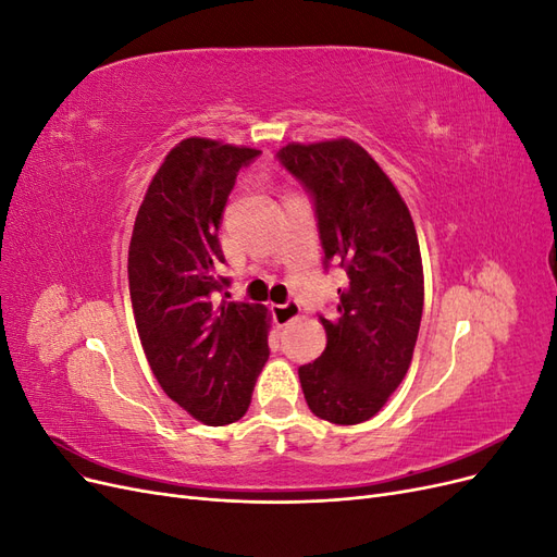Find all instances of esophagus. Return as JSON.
I'll use <instances>...</instances> for the list:
<instances>
[{
  "label": "esophagus",
  "mask_w": 557,
  "mask_h": 557,
  "mask_svg": "<svg viewBox=\"0 0 557 557\" xmlns=\"http://www.w3.org/2000/svg\"><path fill=\"white\" fill-rule=\"evenodd\" d=\"M272 313H274L276 325H278V327H285V325H290L293 320L299 318L301 309H299L297 301H288V305H276V307H272Z\"/></svg>",
  "instance_id": "34e87169"
}]
</instances>
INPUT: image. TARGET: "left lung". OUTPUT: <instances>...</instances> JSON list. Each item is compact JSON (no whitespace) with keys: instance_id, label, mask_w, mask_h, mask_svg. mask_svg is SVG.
<instances>
[{"instance_id":"8db88e82","label":"left lung","mask_w":557,"mask_h":557,"mask_svg":"<svg viewBox=\"0 0 557 557\" xmlns=\"http://www.w3.org/2000/svg\"><path fill=\"white\" fill-rule=\"evenodd\" d=\"M285 170L315 199L325 264L348 283L336 318H320L327 346L299 367L311 413L334 425L376 416L407 376L423 315L425 281L407 201L379 162L352 139L288 144Z\"/></svg>"}]
</instances>
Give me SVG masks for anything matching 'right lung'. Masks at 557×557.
Listing matches in <instances>:
<instances>
[{"label":"right lung","instance_id":"1","mask_svg":"<svg viewBox=\"0 0 557 557\" xmlns=\"http://www.w3.org/2000/svg\"><path fill=\"white\" fill-rule=\"evenodd\" d=\"M260 150L178 141L134 221L127 276L134 323L162 391L205 425L239 420L269 358V309L230 301L218 227L234 178Z\"/></svg>","mask_w":557,"mask_h":557}]
</instances>
